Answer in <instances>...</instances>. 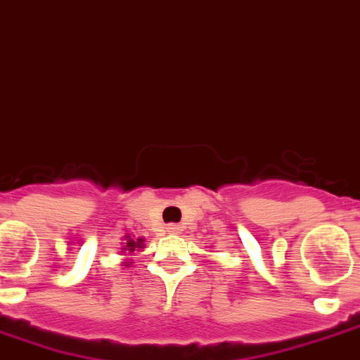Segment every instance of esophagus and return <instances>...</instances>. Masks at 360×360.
<instances>
[{
    "instance_id": "34e87169",
    "label": "esophagus",
    "mask_w": 360,
    "mask_h": 360,
    "mask_svg": "<svg viewBox=\"0 0 360 360\" xmlns=\"http://www.w3.org/2000/svg\"><path fill=\"white\" fill-rule=\"evenodd\" d=\"M166 231H168L170 235H179V233H181V227H179V226H175V224H170V226L166 227Z\"/></svg>"
}]
</instances>
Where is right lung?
Segmentation results:
<instances>
[{
  "mask_svg": "<svg viewBox=\"0 0 360 360\" xmlns=\"http://www.w3.org/2000/svg\"><path fill=\"white\" fill-rule=\"evenodd\" d=\"M144 242H146V238H142V236L134 238V236H131L129 233H127V235L124 236V242H122V255H125V259H124V262H122V264H124V266L133 264V262H131V259H129V255H133L134 251L142 250V248L146 246Z\"/></svg>",
  "mask_w": 360,
  "mask_h": 360,
  "instance_id": "add662e5",
  "label": "right lung"
}]
</instances>
